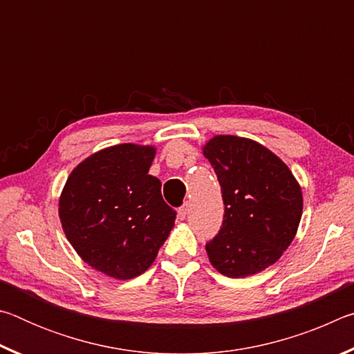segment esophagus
Returning <instances> with one entry per match:
<instances>
[{"label": "esophagus", "mask_w": 354, "mask_h": 354, "mask_svg": "<svg viewBox=\"0 0 354 354\" xmlns=\"http://www.w3.org/2000/svg\"><path fill=\"white\" fill-rule=\"evenodd\" d=\"M187 212H189V203H184V205L178 209V218L184 220L187 217Z\"/></svg>", "instance_id": "obj_1"}]
</instances>
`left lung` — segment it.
Masks as SVG:
<instances>
[{"instance_id":"left-lung-1","label":"left lung","mask_w":354,"mask_h":354,"mask_svg":"<svg viewBox=\"0 0 354 354\" xmlns=\"http://www.w3.org/2000/svg\"><path fill=\"white\" fill-rule=\"evenodd\" d=\"M223 196V223L206 251L230 278L262 272L277 262L297 234L301 189L283 160L254 140L217 136L203 148Z\"/></svg>"}]
</instances>
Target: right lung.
I'll use <instances>...</instances> for the list:
<instances>
[{"label": "right lung", "instance_id": "add662e5", "mask_svg": "<svg viewBox=\"0 0 354 354\" xmlns=\"http://www.w3.org/2000/svg\"><path fill=\"white\" fill-rule=\"evenodd\" d=\"M153 147L123 143L92 154L68 176L59 217L71 247L95 270L117 279L142 274L167 241L176 211L148 175Z\"/></svg>", "mask_w": 354, "mask_h": 354}]
</instances>
